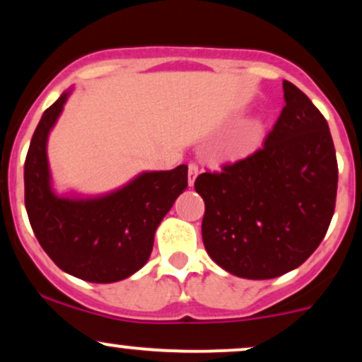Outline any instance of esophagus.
<instances>
[{
  "label": "esophagus",
  "instance_id": "34e87169",
  "mask_svg": "<svg viewBox=\"0 0 362 362\" xmlns=\"http://www.w3.org/2000/svg\"><path fill=\"white\" fill-rule=\"evenodd\" d=\"M199 175V167L195 163H189V185L192 187L195 178Z\"/></svg>",
  "mask_w": 362,
  "mask_h": 362
}]
</instances>
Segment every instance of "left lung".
Returning a JSON list of instances; mask_svg holds the SVG:
<instances>
[{
    "label": "left lung",
    "instance_id": "obj_1",
    "mask_svg": "<svg viewBox=\"0 0 362 362\" xmlns=\"http://www.w3.org/2000/svg\"><path fill=\"white\" fill-rule=\"evenodd\" d=\"M264 148L195 178L204 199L202 242L219 267L272 279L300 267L330 226L337 156L325 117L293 83Z\"/></svg>",
    "mask_w": 362,
    "mask_h": 362
}]
</instances>
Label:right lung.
I'll use <instances>...</instances> for the list:
<instances>
[{
	"label": "right lung",
	"mask_w": 362,
	"mask_h": 362,
	"mask_svg": "<svg viewBox=\"0 0 362 362\" xmlns=\"http://www.w3.org/2000/svg\"><path fill=\"white\" fill-rule=\"evenodd\" d=\"M69 91L44 112L25 160V207L40 247L78 279L117 282L138 272L155 231L187 187V165L144 172L126 187L95 199L57 197L51 189L47 136Z\"/></svg>",
	"instance_id": "obj_1"
}]
</instances>
